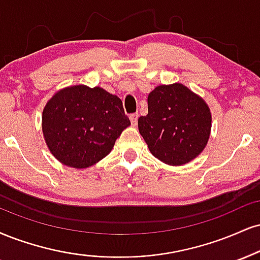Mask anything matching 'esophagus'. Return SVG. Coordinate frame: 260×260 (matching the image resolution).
I'll use <instances>...</instances> for the list:
<instances>
[{
	"label": "esophagus",
	"instance_id": "esophagus-1",
	"mask_svg": "<svg viewBox=\"0 0 260 260\" xmlns=\"http://www.w3.org/2000/svg\"><path fill=\"white\" fill-rule=\"evenodd\" d=\"M138 117H139V115H138V112H136V114H132L129 116V120H131V122H132L133 124H136L137 123V121H138Z\"/></svg>",
	"mask_w": 260,
	"mask_h": 260
}]
</instances>
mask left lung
<instances>
[{
	"label": "left lung",
	"instance_id": "obj_1",
	"mask_svg": "<svg viewBox=\"0 0 260 260\" xmlns=\"http://www.w3.org/2000/svg\"><path fill=\"white\" fill-rule=\"evenodd\" d=\"M205 100L180 83L158 86L148 96V115L138 118L150 152L165 164L180 166L205 149L211 132Z\"/></svg>",
	"mask_w": 260,
	"mask_h": 260
}]
</instances>
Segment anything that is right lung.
<instances>
[{"mask_svg": "<svg viewBox=\"0 0 260 260\" xmlns=\"http://www.w3.org/2000/svg\"><path fill=\"white\" fill-rule=\"evenodd\" d=\"M131 124L122 100L103 88L69 87L47 103L42 116L46 143L54 157L75 168L104 158Z\"/></svg>", "mask_w": 260, "mask_h": 260, "instance_id": "add662e5", "label": "right lung"}]
</instances>
